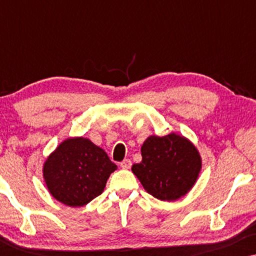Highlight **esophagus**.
I'll return each instance as SVG.
<instances>
[{"label": "esophagus", "instance_id": "obj_1", "mask_svg": "<svg viewBox=\"0 0 256 256\" xmlns=\"http://www.w3.org/2000/svg\"><path fill=\"white\" fill-rule=\"evenodd\" d=\"M120 166L122 168V169H129V168L132 166V160H128V158L124 160H122V162L120 163Z\"/></svg>", "mask_w": 256, "mask_h": 256}]
</instances>
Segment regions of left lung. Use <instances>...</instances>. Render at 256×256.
I'll return each mask as SVG.
<instances>
[{
  "label": "left lung",
  "instance_id": "obj_1",
  "mask_svg": "<svg viewBox=\"0 0 256 256\" xmlns=\"http://www.w3.org/2000/svg\"><path fill=\"white\" fill-rule=\"evenodd\" d=\"M142 160L132 166L144 190L160 200L172 202L191 190L202 169L198 150L183 136H150L143 143Z\"/></svg>",
  "mask_w": 256,
  "mask_h": 256
}]
</instances>
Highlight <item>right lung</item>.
<instances>
[{
    "mask_svg": "<svg viewBox=\"0 0 256 256\" xmlns=\"http://www.w3.org/2000/svg\"><path fill=\"white\" fill-rule=\"evenodd\" d=\"M116 170L104 149L88 138L62 142L44 163V180L50 194L62 204L79 208L102 194Z\"/></svg>",
    "mask_w": 256,
    "mask_h": 256,
    "instance_id": "right-lung-1",
    "label": "right lung"
}]
</instances>
